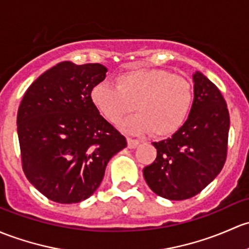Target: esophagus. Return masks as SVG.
I'll return each mask as SVG.
<instances>
[{
  "label": "esophagus",
  "instance_id": "esophagus-1",
  "mask_svg": "<svg viewBox=\"0 0 249 249\" xmlns=\"http://www.w3.org/2000/svg\"><path fill=\"white\" fill-rule=\"evenodd\" d=\"M140 145V141L137 140H132V138H127V146L130 149H135Z\"/></svg>",
  "mask_w": 249,
  "mask_h": 249
}]
</instances>
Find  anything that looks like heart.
<instances>
[{"label":"heart","instance_id":"heart-1","mask_svg":"<svg viewBox=\"0 0 249 249\" xmlns=\"http://www.w3.org/2000/svg\"><path fill=\"white\" fill-rule=\"evenodd\" d=\"M90 99L105 119L118 124L133 108L137 114L122 124L124 131L169 136L184 125L193 104V88L186 78L162 69L138 68L118 75L117 87L100 82Z\"/></svg>","mask_w":249,"mask_h":249}]
</instances>
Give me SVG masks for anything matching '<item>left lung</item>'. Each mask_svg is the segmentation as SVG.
Returning a JSON list of instances; mask_svg holds the SVG:
<instances>
[{"label": "left lung", "instance_id": "left-lung-1", "mask_svg": "<svg viewBox=\"0 0 249 249\" xmlns=\"http://www.w3.org/2000/svg\"><path fill=\"white\" fill-rule=\"evenodd\" d=\"M192 108L172 137L154 142L155 161L143 169L154 193L169 200L195 197L219 174L227 159L229 112L218 88L200 71L193 74Z\"/></svg>", "mask_w": 249, "mask_h": 249}]
</instances>
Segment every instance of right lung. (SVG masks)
<instances>
[{
  "instance_id": "1",
  "label": "right lung",
  "mask_w": 249,
  "mask_h": 249,
  "mask_svg": "<svg viewBox=\"0 0 249 249\" xmlns=\"http://www.w3.org/2000/svg\"><path fill=\"white\" fill-rule=\"evenodd\" d=\"M106 72L99 63L61 62L23 95L17 118L22 169L50 200L72 204L89 198L112 156L127 145L91 103L90 91Z\"/></svg>"
}]
</instances>
